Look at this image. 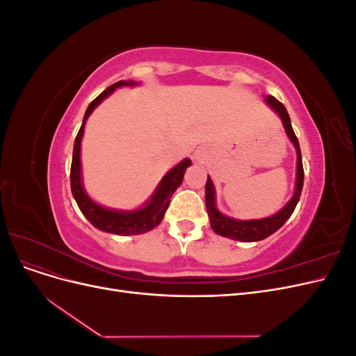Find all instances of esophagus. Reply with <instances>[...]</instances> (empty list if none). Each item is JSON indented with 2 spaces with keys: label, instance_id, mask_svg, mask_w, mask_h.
Here are the masks:
<instances>
[{
  "label": "esophagus",
  "instance_id": "1",
  "mask_svg": "<svg viewBox=\"0 0 356 356\" xmlns=\"http://www.w3.org/2000/svg\"><path fill=\"white\" fill-rule=\"evenodd\" d=\"M195 157H196V159H199V160L203 157V153L200 152V149H197V152L195 153Z\"/></svg>",
  "mask_w": 356,
  "mask_h": 356
}]
</instances>
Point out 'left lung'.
Segmentation results:
<instances>
[{
    "mask_svg": "<svg viewBox=\"0 0 356 356\" xmlns=\"http://www.w3.org/2000/svg\"><path fill=\"white\" fill-rule=\"evenodd\" d=\"M264 102L270 106V108L279 115L282 120V126L285 129V134L288 139L293 143L296 153H297V169H296V188L293 196L286 202L285 207L277 211L276 213L270 215V217L266 218H258V220H236L232 217L224 215L217 208V195H215V186L208 175L207 187H204V203H207V211L208 217L211 221L212 230L224 236V238H229L233 241H241V242H258L263 241L268 236L277 232L282 225L286 222V220L291 217V213L294 212L297 203L301 196V190H303V181H305V172H303V163H301V152L298 145V139L293 131V126H291V120L288 111L284 106L282 102H279L273 96H266Z\"/></svg>",
    "mask_w": 356,
    "mask_h": 356,
    "instance_id": "1",
    "label": "left lung"
}]
</instances>
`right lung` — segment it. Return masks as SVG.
I'll return each instance as SVG.
<instances>
[{
	"instance_id": "1",
	"label": "right lung",
	"mask_w": 356,
	"mask_h": 356,
	"mask_svg": "<svg viewBox=\"0 0 356 356\" xmlns=\"http://www.w3.org/2000/svg\"><path fill=\"white\" fill-rule=\"evenodd\" d=\"M138 86L136 81H117L115 84L110 86L108 89H105L98 98H95L88 110L84 113L83 123L80 131L77 134L74 143V152H72V163H71V191L72 196L77 202L80 211L86 218L90 221L92 225L96 229L106 233L120 234V236H129V234H143L154 227L163 220V215L169 207V202L175 190L182 184V178H184L186 169L191 166V160L184 159L181 160L177 166L168 170L165 177L161 178L159 186L153 191V195L149 199L136 209L132 211H123V209H113L105 208L102 204L96 203L88 193H86L83 187V177H81V139L84 134V126L88 122L89 115L93 113V110L98 106L104 99L118 88H134Z\"/></svg>"
}]
</instances>
